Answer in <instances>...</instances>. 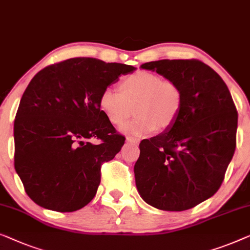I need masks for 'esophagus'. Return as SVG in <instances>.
Masks as SVG:
<instances>
[{
  "label": "esophagus",
  "mask_w": 250,
  "mask_h": 250,
  "mask_svg": "<svg viewBox=\"0 0 250 250\" xmlns=\"http://www.w3.org/2000/svg\"><path fill=\"white\" fill-rule=\"evenodd\" d=\"M126 142L132 144V146H137V144L140 143V140L135 139V137H127V139H126Z\"/></svg>",
  "instance_id": "34e87169"
}]
</instances>
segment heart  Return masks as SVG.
Instances as JSON below:
<instances>
[{
	"mask_svg": "<svg viewBox=\"0 0 250 250\" xmlns=\"http://www.w3.org/2000/svg\"><path fill=\"white\" fill-rule=\"evenodd\" d=\"M183 103V90L176 82L146 71L125 78L121 92L104 89L98 101L101 113L115 126L131 116L134 107L136 117L121 127L123 134L133 136H146L154 129L168 128L178 117Z\"/></svg>",
	"mask_w": 250,
	"mask_h": 250,
	"instance_id": "heart-1",
	"label": "heart"
}]
</instances>
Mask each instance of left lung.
Segmentation results:
<instances>
[{"mask_svg": "<svg viewBox=\"0 0 250 250\" xmlns=\"http://www.w3.org/2000/svg\"><path fill=\"white\" fill-rule=\"evenodd\" d=\"M141 68L173 81L184 103L175 123L140 143L137 191L162 211H185L212 197L236 150L238 113L216 72L196 60H160Z\"/></svg>", "mask_w": 250, "mask_h": 250, "instance_id": "obj_1", "label": "left lung"}]
</instances>
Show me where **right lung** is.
Instances as JSON below:
<instances>
[{
  "label": "right lung",
  "instance_id": "right-lung-1",
  "mask_svg": "<svg viewBox=\"0 0 250 250\" xmlns=\"http://www.w3.org/2000/svg\"><path fill=\"white\" fill-rule=\"evenodd\" d=\"M135 67L75 57L32 78L14 121V168L28 196L57 212L82 208L95 197L100 168L125 137L99 108V97ZM100 139L99 145L88 142Z\"/></svg>",
  "mask_w": 250,
  "mask_h": 250
}]
</instances>
